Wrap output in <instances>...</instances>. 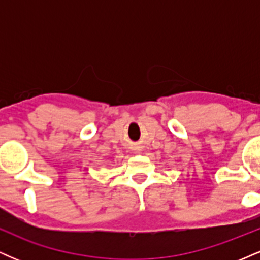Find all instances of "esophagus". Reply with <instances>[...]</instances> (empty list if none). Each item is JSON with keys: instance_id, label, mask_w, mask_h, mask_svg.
<instances>
[{"instance_id": "1", "label": "esophagus", "mask_w": 260, "mask_h": 260, "mask_svg": "<svg viewBox=\"0 0 260 260\" xmlns=\"http://www.w3.org/2000/svg\"><path fill=\"white\" fill-rule=\"evenodd\" d=\"M137 151H140V149H139V148H137Z\"/></svg>"}]
</instances>
